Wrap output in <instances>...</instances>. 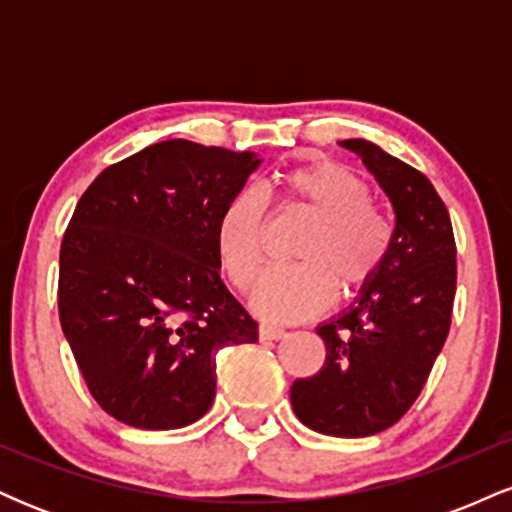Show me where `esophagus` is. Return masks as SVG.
<instances>
[{
    "instance_id": "34e87169",
    "label": "esophagus",
    "mask_w": 512,
    "mask_h": 512,
    "mask_svg": "<svg viewBox=\"0 0 512 512\" xmlns=\"http://www.w3.org/2000/svg\"><path fill=\"white\" fill-rule=\"evenodd\" d=\"M284 337H286V330H281V327L260 325V339H262V342H276V339H284Z\"/></svg>"
}]
</instances>
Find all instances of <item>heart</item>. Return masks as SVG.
Listing matches in <instances>:
<instances>
[{
  "label": "heart",
  "mask_w": 512,
  "mask_h": 512,
  "mask_svg": "<svg viewBox=\"0 0 512 512\" xmlns=\"http://www.w3.org/2000/svg\"><path fill=\"white\" fill-rule=\"evenodd\" d=\"M281 207L313 219L296 252L301 264L269 269L250 303L269 320H301L320 313L332 284L354 293L383 267L390 223L370 204L368 182L334 161H313L276 173L264 190ZM264 202L255 192L233 195L216 221V252L238 289H248L262 264Z\"/></svg>",
  "instance_id": "obj_1"
}]
</instances>
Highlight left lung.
I'll return each instance as SVG.
<instances>
[{
    "instance_id": "8db88e82",
    "label": "left lung",
    "mask_w": 512,
    "mask_h": 512,
    "mask_svg": "<svg viewBox=\"0 0 512 512\" xmlns=\"http://www.w3.org/2000/svg\"><path fill=\"white\" fill-rule=\"evenodd\" d=\"M395 211L380 272L342 313L317 327L325 366L291 385L298 419L317 433L366 438L397 424L424 390L450 330L455 236L424 173L366 139H344Z\"/></svg>"
}]
</instances>
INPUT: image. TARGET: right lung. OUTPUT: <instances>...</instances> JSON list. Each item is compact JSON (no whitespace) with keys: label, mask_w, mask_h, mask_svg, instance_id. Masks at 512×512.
<instances>
[{"label":"right lung","mask_w":512,"mask_h":512,"mask_svg":"<svg viewBox=\"0 0 512 512\" xmlns=\"http://www.w3.org/2000/svg\"><path fill=\"white\" fill-rule=\"evenodd\" d=\"M262 158L168 139L105 168L60 250V322L93 399L122 424H195L216 354L257 322L221 281L216 221Z\"/></svg>","instance_id":"right-lung-1"}]
</instances>
